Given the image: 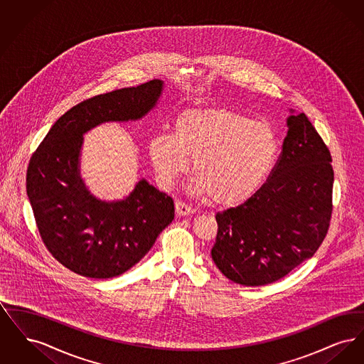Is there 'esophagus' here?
<instances>
[{"label": "esophagus", "instance_id": "esophagus-1", "mask_svg": "<svg viewBox=\"0 0 364 364\" xmlns=\"http://www.w3.org/2000/svg\"><path fill=\"white\" fill-rule=\"evenodd\" d=\"M174 206H176V213H177L178 217H186V215H190V214L193 213V208H190L188 205H186L184 202L177 200V202L174 203Z\"/></svg>", "mask_w": 364, "mask_h": 364}]
</instances>
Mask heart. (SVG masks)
<instances>
[{"mask_svg": "<svg viewBox=\"0 0 364 364\" xmlns=\"http://www.w3.org/2000/svg\"><path fill=\"white\" fill-rule=\"evenodd\" d=\"M277 154V135L270 125L225 107L186 110L174 120L173 135L159 134L149 141L162 187H172L193 161L191 193L213 196L214 203L226 208L255 193Z\"/></svg>", "mask_w": 364, "mask_h": 364, "instance_id": "1", "label": "heart"}]
</instances>
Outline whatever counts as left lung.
Masks as SVG:
<instances>
[{"label":"left lung","mask_w":364,"mask_h":364,"mask_svg":"<svg viewBox=\"0 0 364 364\" xmlns=\"http://www.w3.org/2000/svg\"><path fill=\"white\" fill-rule=\"evenodd\" d=\"M288 132L270 178L236 208L215 214L211 258L230 281L259 287L310 259L331 217V156L304 113L289 109Z\"/></svg>","instance_id":"8db88e82"}]
</instances>
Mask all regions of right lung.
<instances>
[{
    "mask_svg": "<svg viewBox=\"0 0 364 364\" xmlns=\"http://www.w3.org/2000/svg\"><path fill=\"white\" fill-rule=\"evenodd\" d=\"M165 83L97 95L53 124L27 169V195L41 237L73 273L112 278L129 270L174 218L173 199L140 178L117 200L92 195L80 173L85 135L105 122H139L153 112Z\"/></svg>",
    "mask_w": 364,
    "mask_h": 364,
    "instance_id": "1",
    "label": "right lung"
}]
</instances>
